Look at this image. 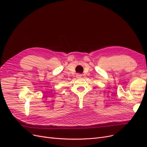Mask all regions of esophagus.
Segmentation results:
<instances>
[{
	"label": "esophagus",
	"mask_w": 147,
	"mask_h": 147,
	"mask_svg": "<svg viewBox=\"0 0 147 147\" xmlns=\"http://www.w3.org/2000/svg\"><path fill=\"white\" fill-rule=\"evenodd\" d=\"M76 78H82V74H76Z\"/></svg>",
	"instance_id": "34e87169"
}]
</instances>
